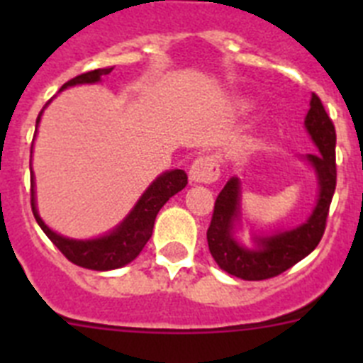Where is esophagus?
<instances>
[{
  "instance_id": "34e87169",
  "label": "esophagus",
  "mask_w": 363,
  "mask_h": 363,
  "mask_svg": "<svg viewBox=\"0 0 363 363\" xmlns=\"http://www.w3.org/2000/svg\"><path fill=\"white\" fill-rule=\"evenodd\" d=\"M191 182L194 184H213L220 178V160L214 154H203L198 156L191 165Z\"/></svg>"
}]
</instances>
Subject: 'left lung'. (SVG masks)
Masks as SVG:
<instances>
[{"label": "left lung", "mask_w": 363, "mask_h": 363, "mask_svg": "<svg viewBox=\"0 0 363 363\" xmlns=\"http://www.w3.org/2000/svg\"><path fill=\"white\" fill-rule=\"evenodd\" d=\"M306 127L320 150L318 154L307 156L318 176L320 194L318 203L306 223L293 230L258 238V247L249 249L233 236L234 220L240 213L238 178H230L214 201L213 218L207 229V243L220 269L233 277L242 280H267L278 277L311 255L325 233L329 205L336 189V130L333 120L327 116L322 99L316 94L311 98Z\"/></svg>", "instance_id": "left-lung-1"}]
</instances>
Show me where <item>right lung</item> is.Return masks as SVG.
Returning <instances> with one entry per match:
<instances>
[{
    "label": "right lung",
    "instance_id": "obj_1",
    "mask_svg": "<svg viewBox=\"0 0 363 363\" xmlns=\"http://www.w3.org/2000/svg\"><path fill=\"white\" fill-rule=\"evenodd\" d=\"M111 70L112 69H96L89 70V72L85 74H79L76 78L69 79V82L62 86V91L67 89V86L78 85V83L99 82V78L111 72ZM41 112L36 120V125L40 123ZM185 185H187V174H185V171L174 169V171L165 172V174L160 176V178L143 192V196L140 198L136 207L130 211V214L125 218L121 225H118L116 229L112 230L111 234H107V236H101V238L96 240H85V242H83V240L63 238V236H60V234H56L54 230H50L49 227L45 225L43 220H41L40 214H38L36 211L34 174H30V205L38 225L43 229V233L49 236L50 242L62 251V255L65 256L67 259H70L72 264L79 265V267L92 269V271H111V269L123 267V265L133 262V259L142 252L145 243L149 242V238L152 236V227L154 220H156V214H158L160 209L169 201V198L174 196L176 192L182 191Z\"/></svg>",
    "mask_w": 363,
    "mask_h": 363
}]
</instances>
